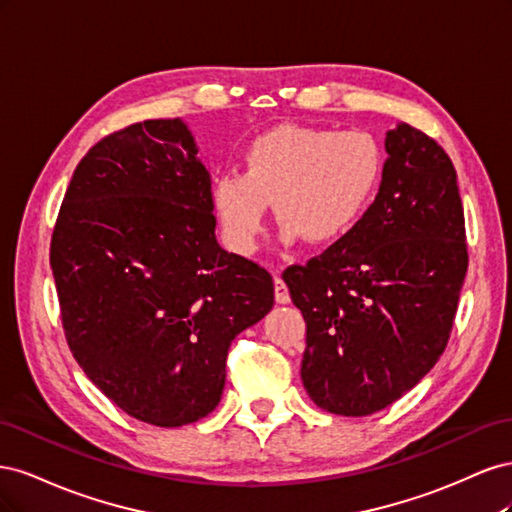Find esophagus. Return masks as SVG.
Returning a JSON list of instances; mask_svg holds the SVG:
<instances>
[{"mask_svg":"<svg viewBox=\"0 0 512 512\" xmlns=\"http://www.w3.org/2000/svg\"><path fill=\"white\" fill-rule=\"evenodd\" d=\"M273 286H275V301L280 303V305H286V303H290V292H288V286L284 284L282 277H275Z\"/></svg>","mask_w":512,"mask_h":512,"instance_id":"esophagus-1","label":"esophagus"}]
</instances>
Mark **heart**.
Segmentation results:
<instances>
[{
	"label": "heart",
	"instance_id": "heart-1",
	"mask_svg": "<svg viewBox=\"0 0 512 512\" xmlns=\"http://www.w3.org/2000/svg\"><path fill=\"white\" fill-rule=\"evenodd\" d=\"M243 173L220 175L211 203L232 250L250 256L267 230L269 205L284 241L333 245L359 226L382 181L384 153L363 130L282 123L245 147Z\"/></svg>",
	"mask_w": 512,
	"mask_h": 512
}]
</instances>
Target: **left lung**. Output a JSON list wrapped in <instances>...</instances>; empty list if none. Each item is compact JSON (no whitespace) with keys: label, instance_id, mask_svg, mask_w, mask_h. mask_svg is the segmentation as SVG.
Returning a JSON list of instances; mask_svg holds the SVG:
<instances>
[{"label":"left lung","instance_id":"8db88e82","mask_svg":"<svg viewBox=\"0 0 512 512\" xmlns=\"http://www.w3.org/2000/svg\"><path fill=\"white\" fill-rule=\"evenodd\" d=\"M384 147L380 190L359 226L282 275L307 324L305 391L342 416L391 406L429 374L468 271L451 158L408 123L386 132Z\"/></svg>","mask_w":512,"mask_h":512}]
</instances>
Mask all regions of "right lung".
I'll return each instance as SVG.
<instances>
[{
  "label": "right lung",
  "instance_id": "1",
  "mask_svg": "<svg viewBox=\"0 0 512 512\" xmlns=\"http://www.w3.org/2000/svg\"><path fill=\"white\" fill-rule=\"evenodd\" d=\"M181 119L104 136L76 166L51 241L68 346L138 421L220 404L228 348L273 307V277L215 239L211 175Z\"/></svg>",
  "mask_w": 512,
  "mask_h": 512
}]
</instances>
